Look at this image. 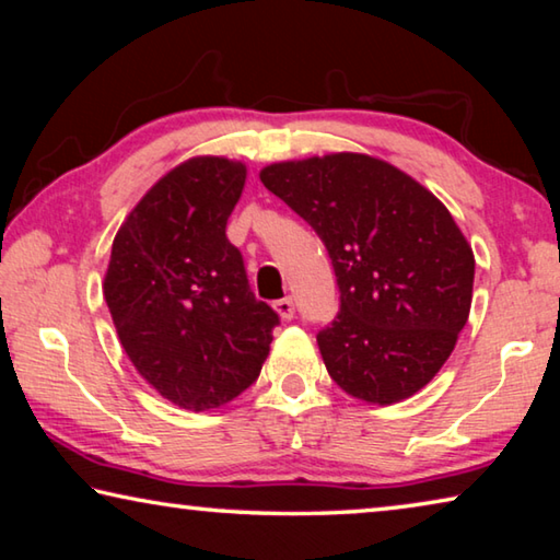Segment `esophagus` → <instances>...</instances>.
I'll use <instances>...</instances> for the list:
<instances>
[{"mask_svg":"<svg viewBox=\"0 0 560 560\" xmlns=\"http://www.w3.org/2000/svg\"><path fill=\"white\" fill-rule=\"evenodd\" d=\"M273 308L279 311V316H281L283 320H291L293 316H296V303H293L291 296H283L281 301L273 303Z\"/></svg>","mask_w":560,"mask_h":560,"instance_id":"obj_1","label":"esophagus"}]
</instances>
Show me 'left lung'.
<instances>
[{"label":"left lung","instance_id":"8db88e82","mask_svg":"<svg viewBox=\"0 0 560 560\" xmlns=\"http://www.w3.org/2000/svg\"><path fill=\"white\" fill-rule=\"evenodd\" d=\"M261 183L326 244L340 308L318 330L348 395L393 405L440 373L469 318L474 254L438 197L358 153L273 163Z\"/></svg>","mask_w":560,"mask_h":560}]
</instances>
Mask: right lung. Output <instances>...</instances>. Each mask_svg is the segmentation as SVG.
Wrapping results in <instances>:
<instances>
[{"instance_id":"right-lung-1","label":"right lung","mask_w":560,"mask_h":560,"mask_svg":"<svg viewBox=\"0 0 560 560\" xmlns=\"http://www.w3.org/2000/svg\"><path fill=\"white\" fill-rule=\"evenodd\" d=\"M244 179L234 160H187L148 189L113 240L103 296L120 346L185 410H212L244 393L279 326L226 240Z\"/></svg>"}]
</instances>
